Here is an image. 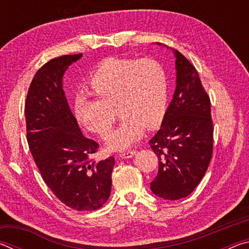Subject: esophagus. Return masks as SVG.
I'll return each instance as SVG.
<instances>
[{
  "instance_id": "esophagus-1",
  "label": "esophagus",
  "mask_w": 249,
  "mask_h": 249,
  "mask_svg": "<svg viewBox=\"0 0 249 249\" xmlns=\"http://www.w3.org/2000/svg\"><path fill=\"white\" fill-rule=\"evenodd\" d=\"M134 155H136V150H127L124 151V153H121L119 156L123 159H127V158H132Z\"/></svg>"
}]
</instances>
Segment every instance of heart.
I'll return each instance as SVG.
<instances>
[{
    "label": "heart",
    "mask_w": 249,
    "mask_h": 249,
    "mask_svg": "<svg viewBox=\"0 0 249 249\" xmlns=\"http://www.w3.org/2000/svg\"><path fill=\"white\" fill-rule=\"evenodd\" d=\"M89 83L96 96L77 94L74 114L87 129L104 135L115 121L117 107L121 124L104 137L109 150L128 148L145 128L161 124L167 109L168 78L157 60L107 58L94 70Z\"/></svg>",
    "instance_id": "heart-1"
}]
</instances>
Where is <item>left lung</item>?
<instances>
[{
  "instance_id": "1",
  "label": "left lung",
  "mask_w": 249,
  "mask_h": 249,
  "mask_svg": "<svg viewBox=\"0 0 249 249\" xmlns=\"http://www.w3.org/2000/svg\"><path fill=\"white\" fill-rule=\"evenodd\" d=\"M174 54L176 90L160 129L149 141L159 159L150 190L165 200L182 199L195 190L208 170L213 150L209 95L191 62L178 50Z\"/></svg>"
}]
</instances>
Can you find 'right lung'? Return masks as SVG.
Masks as SVG:
<instances>
[{
  "mask_svg": "<svg viewBox=\"0 0 249 249\" xmlns=\"http://www.w3.org/2000/svg\"><path fill=\"white\" fill-rule=\"evenodd\" d=\"M82 53L48 61L29 86L25 120L29 149L45 183L77 211L100 209L111 195L113 157L92 159L99 144L83 136L67 101L62 80Z\"/></svg>",
  "mask_w": 249,
  "mask_h": 249,
  "instance_id": "obj_1",
  "label": "right lung"
}]
</instances>
